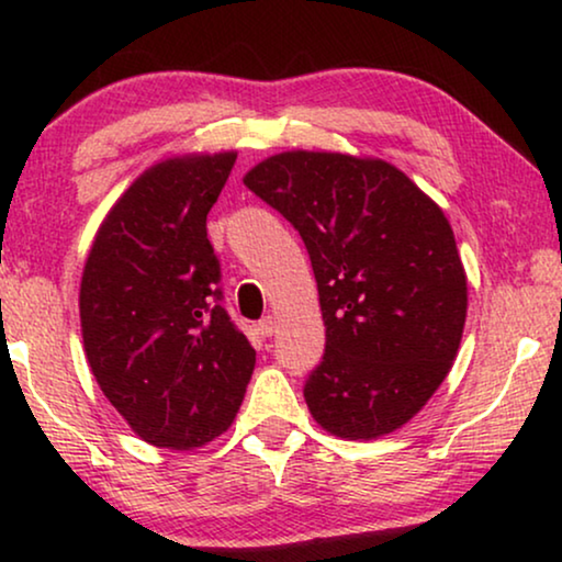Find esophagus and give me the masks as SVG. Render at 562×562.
Wrapping results in <instances>:
<instances>
[{
    "label": "esophagus",
    "mask_w": 562,
    "mask_h": 562,
    "mask_svg": "<svg viewBox=\"0 0 562 562\" xmlns=\"http://www.w3.org/2000/svg\"><path fill=\"white\" fill-rule=\"evenodd\" d=\"M276 333V319L273 317H266L258 322V335L260 337H271Z\"/></svg>",
    "instance_id": "1"
}]
</instances>
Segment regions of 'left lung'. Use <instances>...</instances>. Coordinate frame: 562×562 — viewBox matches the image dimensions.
<instances>
[{"label":"left lung","mask_w":562,"mask_h":562,"mask_svg":"<svg viewBox=\"0 0 562 562\" xmlns=\"http://www.w3.org/2000/svg\"><path fill=\"white\" fill-rule=\"evenodd\" d=\"M243 181L310 252L327 335L304 386L314 422L345 440L396 432L440 389L465 327L445 212L396 166L348 153H276Z\"/></svg>","instance_id":"obj_1"}]
</instances>
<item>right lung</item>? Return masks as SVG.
<instances>
[{
  "label": "right lung",
  "instance_id": "add662e5",
  "mask_svg": "<svg viewBox=\"0 0 562 562\" xmlns=\"http://www.w3.org/2000/svg\"><path fill=\"white\" fill-rule=\"evenodd\" d=\"M237 153H189L150 166L112 204L81 273L91 373L133 432L194 450L227 432L256 350L222 310L206 237Z\"/></svg>",
  "mask_w": 562,
  "mask_h": 562
}]
</instances>
